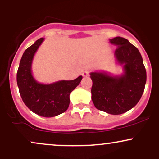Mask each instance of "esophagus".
<instances>
[{
	"instance_id": "esophagus-1",
	"label": "esophagus",
	"mask_w": 159,
	"mask_h": 159,
	"mask_svg": "<svg viewBox=\"0 0 159 159\" xmlns=\"http://www.w3.org/2000/svg\"><path fill=\"white\" fill-rule=\"evenodd\" d=\"M89 74H90L89 70H84L83 72H82V75H83L84 77H87V76L89 75Z\"/></svg>"
}]
</instances>
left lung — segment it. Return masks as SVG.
Here are the masks:
<instances>
[{"label":"left lung","instance_id":"1","mask_svg":"<svg viewBox=\"0 0 159 159\" xmlns=\"http://www.w3.org/2000/svg\"><path fill=\"white\" fill-rule=\"evenodd\" d=\"M110 43L117 47L114 55L123 66L124 73L111 76L106 72H91V93L96 108L117 115L129 111L139 102L145 88L147 72L140 52L129 40L116 36Z\"/></svg>","mask_w":159,"mask_h":159}]
</instances>
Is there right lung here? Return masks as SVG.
<instances>
[{"label":"right lung","mask_w":159,"mask_h":159,"mask_svg":"<svg viewBox=\"0 0 159 159\" xmlns=\"http://www.w3.org/2000/svg\"><path fill=\"white\" fill-rule=\"evenodd\" d=\"M44 40L40 38L24 52L17 72V84L24 103L30 111L44 117H52L68 109L71 92L79 84L82 76L72 81H60L50 84L38 83L31 73L34 54Z\"/></svg>","instance_id":"add662e5"}]
</instances>
